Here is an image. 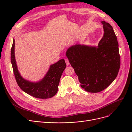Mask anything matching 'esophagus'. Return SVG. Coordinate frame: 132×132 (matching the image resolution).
<instances>
[{
	"mask_svg": "<svg viewBox=\"0 0 132 132\" xmlns=\"http://www.w3.org/2000/svg\"><path fill=\"white\" fill-rule=\"evenodd\" d=\"M65 63H66V64H67V65H69V61H68V59H65Z\"/></svg>",
	"mask_w": 132,
	"mask_h": 132,
	"instance_id": "obj_1",
	"label": "esophagus"
}]
</instances>
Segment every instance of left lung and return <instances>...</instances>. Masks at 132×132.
<instances>
[{"label": "left lung", "instance_id": "1", "mask_svg": "<svg viewBox=\"0 0 132 132\" xmlns=\"http://www.w3.org/2000/svg\"><path fill=\"white\" fill-rule=\"evenodd\" d=\"M103 35L97 46L78 44L66 51L80 86L89 93L105 90L116 78L120 67L118 43L109 23L101 21Z\"/></svg>", "mask_w": 132, "mask_h": 132}]
</instances>
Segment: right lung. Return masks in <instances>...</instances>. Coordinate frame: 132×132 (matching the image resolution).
<instances>
[{
	"mask_svg": "<svg viewBox=\"0 0 132 132\" xmlns=\"http://www.w3.org/2000/svg\"><path fill=\"white\" fill-rule=\"evenodd\" d=\"M11 62L16 80L21 90L38 98H51L57 94L60 79L66 67L64 59L51 64L44 77L38 81H31L23 78L18 68L15 56V39L11 50Z\"/></svg>",
	"mask_w": 132,
	"mask_h": 132,
	"instance_id": "add662e5",
	"label": "right lung"
}]
</instances>
